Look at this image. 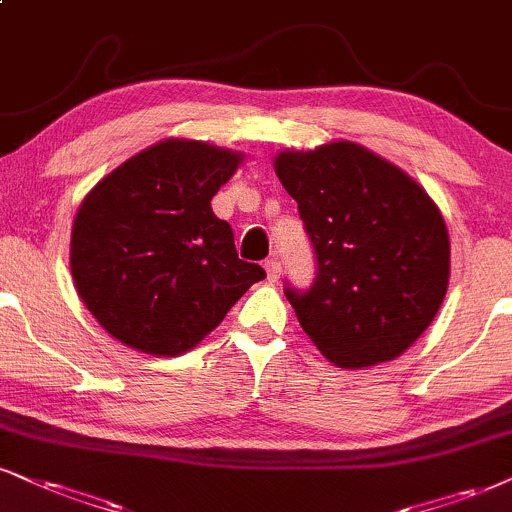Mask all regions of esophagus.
Listing matches in <instances>:
<instances>
[{
	"label": "esophagus",
	"mask_w": 512,
	"mask_h": 512,
	"mask_svg": "<svg viewBox=\"0 0 512 512\" xmlns=\"http://www.w3.org/2000/svg\"><path fill=\"white\" fill-rule=\"evenodd\" d=\"M266 273H268V280H277V277H280V273H282V266H280V261H277V258H268L266 261Z\"/></svg>",
	"instance_id": "obj_1"
}]
</instances>
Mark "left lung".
<instances>
[{"instance_id":"8db88e82","label":"left lung","mask_w":512,"mask_h":512,"mask_svg":"<svg viewBox=\"0 0 512 512\" xmlns=\"http://www.w3.org/2000/svg\"><path fill=\"white\" fill-rule=\"evenodd\" d=\"M275 173L299 204L318 258L308 292L285 289L308 339L339 368L399 358L449 289L451 242L439 206L356 142L285 149Z\"/></svg>"}]
</instances>
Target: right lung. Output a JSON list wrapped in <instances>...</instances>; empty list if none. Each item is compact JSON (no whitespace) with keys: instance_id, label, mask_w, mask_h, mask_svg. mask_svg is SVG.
<instances>
[{"instance_id":"add662e5","label":"right lung","mask_w":512,"mask_h":512,"mask_svg":"<svg viewBox=\"0 0 512 512\" xmlns=\"http://www.w3.org/2000/svg\"><path fill=\"white\" fill-rule=\"evenodd\" d=\"M242 161V151L168 137L87 192L73 220L71 275L113 339L180 356L266 277L237 256L232 227L211 208Z\"/></svg>"}]
</instances>
